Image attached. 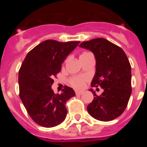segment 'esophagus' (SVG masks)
<instances>
[{
  "mask_svg": "<svg viewBox=\"0 0 147 147\" xmlns=\"http://www.w3.org/2000/svg\"><path fill=\"white\" fill-rule=\"evenodd\" d=\"M75 93H76V95H82L83 93V92H82V91H76L75 92Z\"/></svg>",
  "mask_w": 147,
  "mask_h": 147,
  "instance_id": "obj_1",
  "label": "esophagus"
}]
</instances>
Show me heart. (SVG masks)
<instances>
[{"label":"heart","mask_w":147,"mask_h":147,"mask_svg":"<svg viewBox=\"0 0 147 147\" xmlns=\"http://www.w3.org/2000/svg\"><path fill=\"white\" fill-rule=\"evenodd\" d=\"M91 55L88 52H83L80 55V60L82 61L85 58H86L88 56ZM87 82V78L85 76H74L71 78L69 80V82L72 87H74L76 89H81L85 85V83Z\"/></svg>","instance_id":"heart-1"}]
</instances>
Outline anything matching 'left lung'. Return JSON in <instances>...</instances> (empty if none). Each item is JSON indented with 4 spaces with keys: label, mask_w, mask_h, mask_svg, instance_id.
<instances>
[{
    "label": "left lung",
    "mask_w": 147,
    "mask_h": 147,
    "mask_svg": "<svg viewBox=\"0 0 147 147\" xmlns=\"http://www.w3.org/2000/svg\"><path fill=\"white\" fill-rule=\"evenodd\" d=\"M93 53L96 58V74L91 87H101L104 92L94 96L87 107L92 117L109 121L120 116L127 106L132 93L131 65L124 51L109 40L96 38L80 45Z\"/></svg>",
    "instance_id": "8db88e82"
}]
</instances>
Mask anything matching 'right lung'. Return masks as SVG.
I'll return each mask as SVG.
<instances>
[{"mask_svg":"<svg viewBox=\"0 0 147 147\" xmlns=\"http://www.w3.org/2000/svg\"><path fill=\"white\" fill-rule=\"evenodd\" d=\"M79 43L45 40L30 51L22 63L18 75L19 96L30 117L39 125L55 127L66 118V102L74 96L75 92L65 86L60 94H56L51 85L62 63Z\"/></svg>","mask_w":147,"mask_h":147,"instance_id":"1","label":"right lung"}]
</instances>
